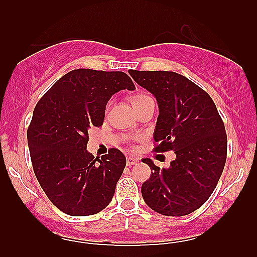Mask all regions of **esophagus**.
Instances as JSON below:
<instances>
[{"label": "esophagus", "instance_id": "34e87169", "mask_svg": "<svg viewBox=\"0 0 257 257\" xmlns=\"http://www.w3.org/2000/svg\"><path fill=\"white\" fill-rule=\"evenodd\" d=\"M139 162L138 158H134V157H128L126 158V165H134Z\"/></svg>", "mask_w": 257, "mask_h": 257}]
</instances>
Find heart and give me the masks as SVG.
<instances>
[{
    "mask_svg": "<svg viewBox=\"0 0 257 257\" xmlns=\"http://www.w3.org/2000/svg\"><path fill=\"white\" fill-rule=\"evenodd\" d=\"M147 98H149V95H145V94H137L136 97L133 98V104H134V103L142 102V100L147 99Z\"/></svg>",
    "mask_w": 257,
    "mask_h": 257,
    "instance_id": "obj_1",
    "label": "heart"
}]
</instances>
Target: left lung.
Returning a JSON list of instances; mask_svg holds the SVG:
<instances>
[{"mask_svg": "<svg viewBox=\"0 0 257 257\" xmlns=\"http://www.w3.org/2000/svg\"><path fill=\"white\" fill-rule=\"evenodd\" d=\"M132 78L155 97L159 115L155 152L173 150L169 168L153 170L142 185L148 206L167 216H184L200 208L214 191L226 162L227 138L211 97L175 72L129 71Z\"/></svg>", "mask_w": 257, "mask_h": 257, "instance_id": "1", "label": "left lung"}]
</instances>
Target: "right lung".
Returning a JSON list of instances; mask_svg holds the SVG:
<instances>
[{
	"label": "right lung",
	"mask_w": 257,
	"mask_h": 257,
	"mask_svg": "<svg viewBox=\"0 0 257 257\" xmlns=\"http://www.w3.org/2000/svg\"><path fill=\"white\" fill-rule=\"evenodd\" d=\"M123 89H136L124 72L73 69L33 110L27 131L33 170L49 200L66 214H97L112 201L125 157L113 148L94 159L87 150L88 131L102 125L108 100Z\"/></svg>",
	"instance_id": "1"
}]
</instances>
